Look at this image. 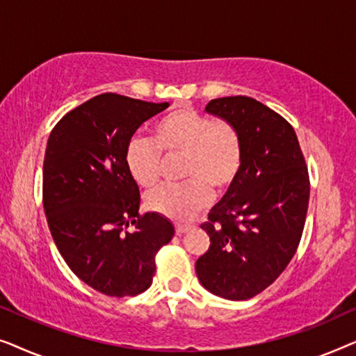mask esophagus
Segmentation results:
<instances>
[{"instance_id": "1", "label": "esophagus", "mask_w": 356, "mask_h": 356, "mask_svg": "<svg viewBox=\"0 0 356 356\" xmlns=\"http://www.w3.org/2000/svg\"><path fill=\"white\" fill-rule=\"evenodd\" d=\"M189 228H191V227L183 225V223H177V225H175V230H177L178 235H183V233H186Z\"/></svg>"}]
</instances>
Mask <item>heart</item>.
Wrapping results in <instances>:
<instances>
[{"mask_svg": "<svg viewBox=\"0 0 356 356\" xmlns=\"http://www.w3.org/2000/svg\"><path fill=\"white\" fill-rule=\"evenodd\" d=\"M183 154L178 184H165L145 196L150 211L186 222L211 202L212 189L227 191L243 165L241 133L230 121L216 120L191 106L172 110L154 124V140L133 138L124 163L136 183L152 188L162 175L163 155Z\"/></svg>", "mask_w": 356, "mask_h": 356, "instance_id": "1", "label": "heart"}]
</instances>
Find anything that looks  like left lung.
<instances>
[{"mask_svg":"<svg viewBox=\"0 0 356 356\" xmlns=\"http://www.w3.org/2000/svg\"><path fill=\"white\" fill-rule=\"evenodd\" d=\"M206 111L240 131L243 165L201 225L211 246L196 274L211 293L248 300L274 284L295 256L308 212V167L291 124L261 102L222 97Z\"/></svg>","mask_w":356,"mask_h":356,"instance_id":"8db88e82","label":"left lung"}]
</instances>
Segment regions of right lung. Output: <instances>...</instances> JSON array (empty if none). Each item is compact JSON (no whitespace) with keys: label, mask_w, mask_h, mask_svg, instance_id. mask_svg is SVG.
I'll return each instance as SVG.
<instances>
[{"label":"right lung","mask_w":356,"mask_h":356,"mask_svg":"<svg viewBox=\"0 0 356 356\" xmlns=\"http://www.w3.org/2000/svg\"><path fill=\"white\" fill-rule=\"evenodd\" d=\"M167 106L168 102L106 92L67 111L48 138L43 160L48 228L70 269L106 296L147 290L155 256L173 238L167 218L139 213V186L124 163L136 129Z\"/></svg>","instance_id":"1"}]
</instances>
